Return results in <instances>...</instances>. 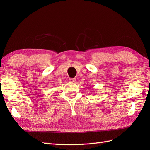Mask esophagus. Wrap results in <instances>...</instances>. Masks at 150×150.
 I'll list each match as a JSON object with an SVG mask.
<instances>
[{
    "label": "esophagus",
    "instance_id": "esophagus-1",
    "mask_svg": "<svg viewBox=\"0 0 150 150\" xmlns=\"http://www.w3.org/2000/svg\"><path fill=\"white\" fill-rule=\"evenodd\" d=\"M76 79L75 78H71L69 79V81L71 83H74V82H76Z\"/></svg>",
    "mask_w": 150,
    "mask_h": 150
}]
</instances>
